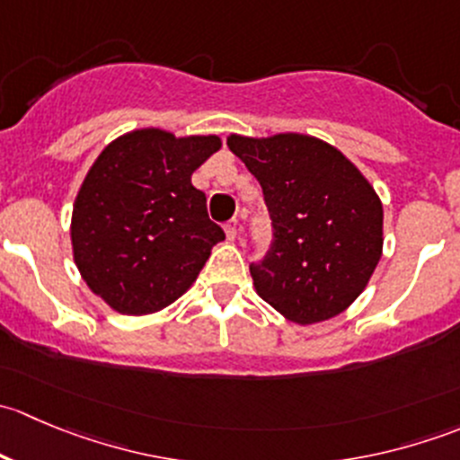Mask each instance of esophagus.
I'll return each mask as SVG.
<instances>
[{
    "instance_id": "1",
    "label": "esophagus",
    "mask_w": 460,
    "mask_h": 460,
    "mask_svg": "<svg viewBox=\"0 0 460 460\" xmlns=\"http://www.w3.org/2000/svg\"><path fill=\"white\" fill-rule=\"evenodd\" d=\"M238 229H240L238 220L225 222V234H226V238H229V240H235V235H238Z\"/></svg>"
}]
</instances>
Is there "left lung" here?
Returning a JSON list of instances; mask_svg holds the SVG:
<instances>
[{
  "label": "left lung",
  "mask_w": 460,
  "mask_h": 460,
  "mask_svg": "<svg viewBox=\"0 0 460 460\" xmlns=\"http://www.w3.org/2000/svg\"><path fill=\"white\" fill-rule=\"evenodd\" d=\"M226 146L262 187L271 244L249 264L264 303L294 323L345 312L383 252V204L358 169L327 142L298 133Z\"/></svg>",
  "instance_id": "8db88e82"
}]
</instances>
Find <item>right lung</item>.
Here are the masks:
<instances>
[{"label":"right lung","instance_id":"obj_1","mask_svg":"<svg viewBox=\"0 0 460 460\" xmlns=\"http://www.w3.org/2000/svg\"><path fill=\"white\" fill-rule=\"evenodd\" d=\"M220 137H175L142 128L111 142L84 178L73 208V256L93 294L115 312L164 309L191 287L225 240L191 173Z\"/></svg>","mask_w":460,"mask_h":460}]
</instances>
